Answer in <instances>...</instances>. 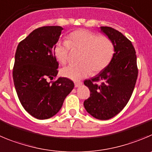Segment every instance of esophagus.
<instances>
[{
  "instance_id": "obj_1",
  "label": "esophagus",
  "mask_w": 152,
  "mask_h": 152,
  "mask_svg": "<svg viewBox=\"0 0 152 152\" xmlns=\"http://www.w3.org/2000/svg\"><path fill=\"white\" fill-rule=\"evenodd\" d=\"M82 84H83V83H82V82H75V87L76 88L79 87V86H80Z\"/></svg>"
}]
</instances>
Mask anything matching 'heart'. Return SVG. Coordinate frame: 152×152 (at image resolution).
I'll return each mask as SVG.
<instances>
[{
	"label": "heart",
	"instance_id": "heart-1",
	"mask_svg": "<svg viewBox=\"0 0 152 152\" xmlns=\"http://www.w3.org/2000/svg\"><path fill=\"white\" fill-rule=\"evenodd\" d=\"M66 41L55 44L54 53L58 61L65 64L69 59L70 47L80 49L81 63L71 64L62 68V76L74 81L88 76L91 70L98 73L108 66L114 55V44L107 37H99L88 30H78L69 34Z\"/></svg>",
	"mask_w": 152,
	"mask_h": 152
}]
</instances>
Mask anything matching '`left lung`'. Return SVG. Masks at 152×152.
Masks as SVG:
<instances>
[{
  "label": "left lung",
  "instance_id": "obj_1",
  "mask_svg": "<svg viewBox=\"0 0 152 152\" xmlns=\"http://www.w3.org/2000/svg\"><path fill=\"white\" fill-rule=\"evenodd\" d=\"M100 31L113 41L115 53L108 66L94 77L84 81L91 92L84 106L94 118L108 120L118 114L128 103L135 87L138 69L132 42L110 27H100ZM97 81L101 82L100 84Z\"/></svg>",
  "mask_w": 152,
  "mask_h": 152
}]
</instances>
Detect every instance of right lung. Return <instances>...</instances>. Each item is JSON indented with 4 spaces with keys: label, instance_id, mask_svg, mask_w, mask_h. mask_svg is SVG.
Masks as SVG:
<instances>
[{
    "label": "right lung",
    "instance_id": "obj_1",
    "mask_svg": "<svg viewBox=\"0 0 152 152\" xmlns=\"http://www.w3.org/2000/svg\"><path fill=\"white\" fill-rule=\"evenodd\" d=\"M62 30L61 26L35 29L15 52L12 78L17 95L24 109L37 119L56 115L74 88L73 81L65 77L48 82L58 73L54 49Z\"/></svg>",
    "mask_w": 152,
    "mask_h": 152
}]
</instances>
